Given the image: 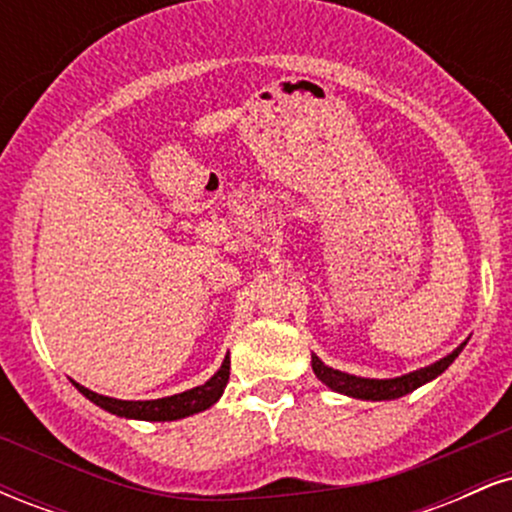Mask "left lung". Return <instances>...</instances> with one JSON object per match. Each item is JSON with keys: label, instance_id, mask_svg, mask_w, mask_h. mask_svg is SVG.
Wrapping results in <instances>:
<instances>
[{"label": "left lung", "instance_id": "left-lung-1", "mask_svg": "<svg viewBox=\"0 0 512 512\" xmlns=\"http://www.w3.org/2000/svg\"><path fill=\"white\" fill-rule=\"evenodd\" d=\"M464 344L457 346L452 354L440 358V361L433 363V366L414 370V373L402 375V378H392V380L356 378V375L342 373V370H334L330 366H325V363H322L317 356H313V370L322 383H325L327 387H332L334 392H342V395H349L356 399H373V402H378V399H397V397L409 395V392H414L416 387L428 383V380L438 378V375L443 373V370L448 368L452 361H455L457 354L464 349Z\"/></svg>", "mask_w": 512, "mask_h": 512}]
</instances>
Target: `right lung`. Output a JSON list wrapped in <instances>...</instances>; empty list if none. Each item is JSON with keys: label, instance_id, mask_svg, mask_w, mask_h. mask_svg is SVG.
I'll return each instance as SVG.
<instances>
[{"label": "right lung", "instance_id": "right-lung-1", "mask_svg": "<svg viewBox=\"0 0 512 512\" xmlns=\"http://www.w3.org/2000/svg\"><path fill=\"white\" fill-rule=\"evenodd\" d=\"M228 375H231V361L228 356L223 358L219 373H214V378L207 380L204 385L195 387V390L180 392V395L173 397H163V399H146V402H125V399H113V397H103L98 392L88 390V387L76 385V390L81 395L91 399L93 404L110 411V414L125 416V419H142V421H175V419H185V416L197 414V411L209 409L211 404L216 402L223 395L228 383Z\"/></svg>", "mask_w": 512, "mask_h": 512}]
</instances>
